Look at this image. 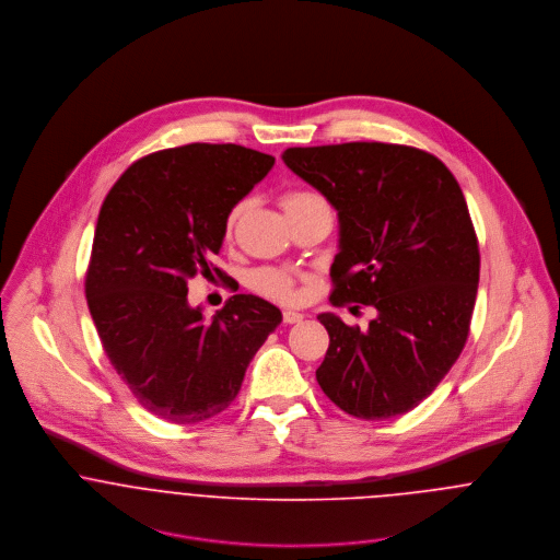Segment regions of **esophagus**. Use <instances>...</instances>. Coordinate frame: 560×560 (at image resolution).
I'll return each instance as SVG.
<instances>
[{"mask_svg":"<svg viewBox=\"0 0 560 560\" xmlns=\"http://www.w3.org/2000/svg\"><path fill=\"white\" fill-rule=\"evenodd\" d=\"M282 319H284V323L293 325V323H302L304 315H302V313H295V311H284V313H282Z\"/></svg>","mask_w":560,"mask_h":560,"instance_id":"1","label":"esophagus"}]
</instances>
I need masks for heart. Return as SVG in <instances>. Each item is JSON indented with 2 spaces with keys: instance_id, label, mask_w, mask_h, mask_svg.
<instances>
[{
  "instance_id": "1",
  "label": "heart",
  "mask_w": 560,
  "mask_h": 560,
  "mask_svg": "<svg viewBox=\"0 0 560 560\" xmlns=\"http://www.w3.org/2000/svg\"><path fill=\"white\" fill-rule=\"evenodd\" d=\"M323 202L319 194L315 191H306V189H298V191H289L280 198V205L282 209L289 213L302 209V207H308V205H319ZM241 207H235L229 215V231L235 226L237 218H240ZM249 284L252 289H256L258 293L267 295V298H273V300H282V302H289V300H295L298 291H295V278L284 271V269H276V267H260L256 271H252L249 276Z\"/></svg>"
}]
</instances>
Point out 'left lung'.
<instances>
[{
  "label": "left lung",
  "mask_w": 560,
  "mask_h": 560,
  "mask_svg": "<svg viewBox=\"0 0 560 560\" xmlns=\"http://www.w3.org/2000/svg\"><path fill=\"white\" fill-rule=\"evenodd\" d=\"M282 160L338 211L329 302L377 311L364 331L319 315L329 334L320 390L362 420L400 416L435 390L468 340L480 254L464 191L413 147L349 142L287 149Z\"/></svg>",
  "instance_id": "obj_1"
}]
</instances>
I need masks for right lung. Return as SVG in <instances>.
<instances>
[{
  "label": "right lung",
  "mask_w": 560,
  "mask_h": 560,
  "mask_svg": "<svg viewBox=\"0 0 560 560\" xmlns=\"http://www.w3.org/2000/svg\"><path fill=\"white\" fill-rule=\"evenodd\" d=\"M273 158L237 144H187L131 163L109 189L94 231L85 300L103 351L138 402L196 424L240 395L254 353L282 313L233 295L211 320L187 304V280L211 260L233 207Z\"/></svg>",
  "instance_id": "1"
}]
</instances>
